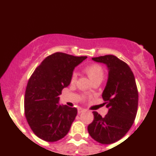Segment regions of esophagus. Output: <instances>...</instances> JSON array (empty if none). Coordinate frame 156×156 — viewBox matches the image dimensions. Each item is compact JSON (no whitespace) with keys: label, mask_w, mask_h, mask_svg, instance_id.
Wrapping results in <instances>:
<instances>
[{"label":"esophagus","mask_w":156,"mask_h":156,"mask_svg":"<svg viewBox=\"0 0 156 156\" xmlns=\"http://www.w3.org/2000/svg\"><path fill=\"white\" fill-rule=\"evenodd\" d=\"M83 111H85V109H83L82 108H78V114H81V113L83 112Z\"/></svg>","instance_id":"obj_1"}]
</instances>
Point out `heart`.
Here are the masks:
<instances>
[{
    "instance_id": "heart-1",
    "label": "heart",
    "mask_w": 156,
    "mask_h": 156,
    "mask_svg": "<svg viewBox=\"0 0 156 156\" xmlns=\"http://www.w3.org/2000/svg\"><path fill=\"white\" fill-rule=\"evenodd\" d=\"M85 73L88 75L91 81H96V80H102L103 76H104V71L103 69L101 68V66L98 64H91L85 67L84 69ZM77 75L75 73H73L72 75L71 81L73 83L76 81Z\"/></svg>"
}]
</instances>
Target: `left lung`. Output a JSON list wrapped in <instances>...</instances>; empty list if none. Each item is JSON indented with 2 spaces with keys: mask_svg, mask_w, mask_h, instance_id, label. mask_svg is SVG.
Wrapping results in <instances>:
<instances>
[{
  "mask_svg": "<svg viewBox=\"0 0 156 156\" xmlns=\"http://www.w3.org/2000/svg\"><path fill=\"white\" fill-rule=\"evenodd\" d=\"M92 60L108 68V81L102 98L108 112L102 117L93 111L94 119L87 130L96 141L111 144L120 140L132 127L137 114L138 93L134 74L125 62L114 55L93 57Z\"/></svg>",
  "mask_w": 156,
  "mask_h": 156,
  "instance_id": "8db88e82",
  "label": "left lung"
}]
</instances>
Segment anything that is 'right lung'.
<instances>
[{
  "mask_svg": "<svg viewBox=\"0 0 156 156\" xmlns=\"http://www.w3.org/2000/svg\"><path fill=\"white\" fill-rule=\"evenodd\" d=\"M87 57L57 52L47 57L31 75L24 113L30 129L42 140L57 141L69 131L78 110L60 104L59 95L69 85L75 67Z\"/></svg>",
  "mask_w": 156,
  "mask_h": 156,
  "instance_id": "right-lung-1",
  "label": "right lung"
}]
</instances>
